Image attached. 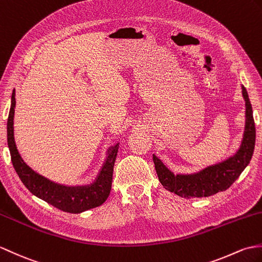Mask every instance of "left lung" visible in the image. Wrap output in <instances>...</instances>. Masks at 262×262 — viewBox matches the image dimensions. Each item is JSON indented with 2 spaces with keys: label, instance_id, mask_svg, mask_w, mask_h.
Returning a JSON list of instances; mask_svg holds the SVG:
<instances>
[{
  "label": "left lung",
  "instance_id": "left-lung-1",
  "mask_svg": "<svg viewBox=\"0 0 262 262\" xmlns=\"http://www.w3.org/2000/svg\"><path fill=\"white\" fill-rule=\"evenodd\" d=\"M242 95L246 100V128L241 146L236 154L227 161L206 167L198 173L178 175H174L160 159L153 155L157 176L166 190L174 192L182 198H206L228 190L239 178L243 169L250 163L255 143L252 107L247 89L243 86Z\"/></svg>",
  "mask_w": 262,
  "mask_h": 262
}]
</instances>
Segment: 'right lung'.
<instances>
[{
  "label": "right lung",
  "instance_id": "right-lung-1",
  "mask_svg": "<svg viewBox=\"0 0 262 262\" xmlns=\"http://www.w3.org/2000/svg\"><path fill=\"white\" fill-rule=\"evenodd\" d=\"M14 107L15 90L12 93L11 108L8 118V145L13 167L28 190L33 195L53 205L54 208L68 212V213H81L83 211L97 208L105 202L112 190L114 165L119 144L117 143L108 149L107 159L94 183L78 186H67L54 183L35 173L21 159L14 142Z\"/></svg>",
  "mask_w": 262,
  "mask_h": 262
}]
</instances>
